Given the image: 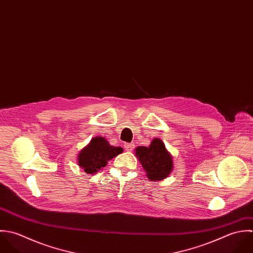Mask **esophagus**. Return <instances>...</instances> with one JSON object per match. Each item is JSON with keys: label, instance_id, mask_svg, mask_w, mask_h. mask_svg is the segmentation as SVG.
Segmentation results:
<instances>
[{"label": "esophagus", "instance_id": "obj_1", "mask_svg": "<svg viewBox=\"0 0 253 253\" xmlns=\"http://www.w3.org/2000/svg\"><path fill=\"white\" fill-rule=\"evenodd\" d=\"M124 147H125V150H126V151H132L134 148V144L133 143H126L124 145Z\"/></svg>", "mask_w": 253, "mask_h": 253}]
</instances>
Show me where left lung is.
<instances>
[{
    "instance_id": "1",
    "label": "left lung",
    "mask_w": 253,
    "mask_h": 253,
    "mask_svg": "<svg viewBox=\"0 0 253 253\" xmlns=\"http://www.w3.org/2000/svg\"><path fill=\"white\" fill-rule=\"evenodd\" d=\"M135 156L151 181L166 178L172 170V156L160 138H154L149 146L136 147Z\"/></svg>"
}]
</instances>
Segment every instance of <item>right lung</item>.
Instances as JSON below:
<instances>
[{
  "label": "right lung",
  "mask_w": 253,
  "mask_h": 253,
  "mask_svg": "<svg viewBox=\"0 0 253 253\" xmlns=\"http://www.w3.org/2000/svg\"><path fill=\"white\" fill-rule=\"evenodd\" d=\"M122 147H115L103 136L93 137L79 153L78 164L86 173H96L107 166L108 161L123 153Z\"/></svg>",
  "instance_id": "add662e5"
}]
</instances>
